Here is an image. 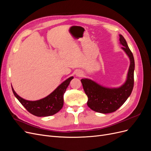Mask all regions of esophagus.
I'll use <instances>...</instances> for the list:
<instances>
[{
	"mask_svg": "<svg viewBox=\"0 0 151 151\" xmlns=\"http://www.w3.org/2000/svg\"><path fill=\"white\" fill-rule=\"evenodd\" d=\"M76 76H77V77H81V76H83V72H82L81 71H77V72H76Z\"/></svg>",
	"mask_w": 151,
	"mask_h": 151,
	"instance_id": "obj_1",
	"label": "esophagus"
}]
</instances>
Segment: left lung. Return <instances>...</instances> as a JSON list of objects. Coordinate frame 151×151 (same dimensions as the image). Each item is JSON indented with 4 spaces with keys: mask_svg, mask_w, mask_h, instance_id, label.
Here are the masks:
<instances>
[{
    "mask_svg": "<svg viewBox=\"0 0 151 151\" xmlns=\"http://www.w3.org/2000/svg\"><path fill=\"white\" fill-rule=\"evenodd\" d=\"M119 36L120 43L123 46L122 49L130 60V66L125 83L118 88H107L89 79L81 80L88 98L87 104L92 110L98 113L106 114L117 110L130 96L134 88V58L124 37L122 35Z\"/></svg>",
    "mask_w": 151,
    "mask_h": 151,
    "instance_id": "1",
    "label": "left lung"
}]
</instances>
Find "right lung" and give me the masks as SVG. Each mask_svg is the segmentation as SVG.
Instances as JSON below:
<instances>
[{"label":"right lung","instance_id":"right-lung-1","mask_svg":"<svg viewBox=\"0 0 151 151\" xmlns=\"http://www.w3.org/2000/svg\"><path fill=\"white\" fill-rule=\"evenodd\" d=\"M73 78L74 77H70L47 97L36 101H29L22 98L17 95L12 87V89L16 98L32 115L40 117L49 116L55 115L63 107V94Z\"/></svg>","mask_w":151,"mask_h":151}]
</instances>
